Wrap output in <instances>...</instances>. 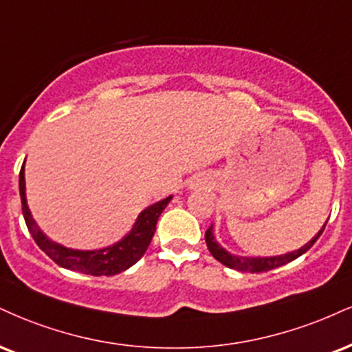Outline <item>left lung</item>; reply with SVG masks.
<instances>
[{
	"label": "left lung",
	"instance_id": "1",
	"mask_svg": "<svg viewBox=\"0 0 352 352\" xmlns=\"http://www.w3.org/2000/svg\"><path fill=\"white\" fill-rule=\"evenodd\" d=\"M326 223H328V219H326ZM326 223L323 224V228H321V230L316 232L315 236H313L311 241H308L307 244L302 245V248L297 249V251H292V252L280 254V256H272V257H243V256H236V254L228 252L226 249L221 248V245L218 244L217 238H214L213 224H211L208 230H206L205 241H206V245H208L211 256H213L217 261L221 262L223 265H226V267L239 270V272H251V274L267 272V270H272L275 267H280V265L289 264V262L295 261L297 257L302 256V254L307 252L308 249H310L311 245L316 243V239L320 238L321 232L324 231Z\"/></svg>",
	"mask_w": 352,
	"mask_h": 352
}]
</instances>
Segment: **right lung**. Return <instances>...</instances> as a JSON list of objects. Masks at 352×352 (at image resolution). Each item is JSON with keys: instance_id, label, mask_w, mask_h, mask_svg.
<instances>
[{"instance_id": "right-lung-1", "label": "right lung", "mask_w": 352, "mask_h": 352, "mask_svg": "<svg viewBox=\"0 0 352 352\" xmlns=\"http://www.w3.org/2000/svg\"><path fill=\"white\" fill-rule=\"evenodd\" d=\"M19 195L21 203H23V214L26 219L28 230L36 241V244L52 259L55 264H58L63 269L75 270V272H82L88 275H116L122 270L129 269L134 265L141 257L146 254L149 248L152 236L155 232V224L160 213L172 200L170 197L164 198L154 205L147 206L139 213L135 219L134 226L124 238L118 241L108 248L103 249H93V251H82V249H72L65 245L55 243L49 239L47 234H44L37 223L34 221L31 210L28 206L26 200V179H24V165L21 167L19 172Z\"/></svg>"}]
</instances>
